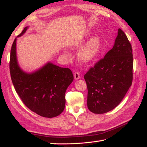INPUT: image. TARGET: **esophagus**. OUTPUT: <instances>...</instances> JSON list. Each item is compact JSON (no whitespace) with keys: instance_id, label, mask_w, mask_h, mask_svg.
I'll return each instance as SVG.
<instances>
[{"instance_id":"esophagus-1","label":"esophagus","mask_w":147,"mask_h":147,"mask_svg":"<svg viewBox=\"0 0 147 147\" xmlns=\"http://www.w3.org/2000/svg\"><path fill=\"white\" fill-rule=\"evenodd\" d=\"M74 78L75 80H78L80 78V74L78 72H75L74 73Z\"/></svg>"}]
</instances>
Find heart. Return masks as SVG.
Listing matches in <instances>:
<instances>
[{"mask_svg": "<svg viewBox=\"0 0 147 147\" xmlns=\"http://www.w3.org/2000/svg\"><path fill=\"white\" fill-rule=\"evenodd\" d=\"M83 41L79 42L78 45H81ZM102 41L99 35H94L86 41L80 48L78 53V59L83 63H88L96 59L102 49Z\"/></svg>", "mask_w": 147, "mask_h": 147, "instance_id": "b5f03b06", "label": "heart"}]
</instances>
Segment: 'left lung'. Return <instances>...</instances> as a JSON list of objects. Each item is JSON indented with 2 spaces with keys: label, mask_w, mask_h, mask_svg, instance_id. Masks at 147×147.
<instances>
[{
  "label": "left lung",
  "mask_w": 147,
  "mask_h": 147,
  "mask_svg": "<svg viewBox=\"0 0 147 147\" xmlns=\"http://www.w3.org/2000/svg\"><path fill=\"white\" fill-rule=\"evenodd\" d=\"M132 69L131 44L118 29L112 49L84 75L90 111L104 114L116 108L132 85Z\"/></svg>",
  "instance_id": "1"
}]
</instances>
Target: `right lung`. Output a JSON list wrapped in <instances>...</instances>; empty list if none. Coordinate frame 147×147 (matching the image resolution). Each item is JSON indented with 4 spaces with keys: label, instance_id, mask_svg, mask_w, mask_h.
<instances>
[{
    "label": "right lung",
    "instance_id": "right-lung-1",
    "mask_svg": "<svg viewBox=\"0 0 147 147\" xmlns=\"http://www.w3.org/2000/svg\"><path fill=\"white\" fill-rule=\"evenodd\" d=\"M28 27H25L21 37ZM17 38L14 40L10 56V73L15 89L27 107L39 116L53 118L65 108V94L74 80L69 68L48 62L39 69L28 74L20 68L16 51Z\"/></svg>",
    "mask_w": 147,
    "mask_h": 147
}]
</instances>
